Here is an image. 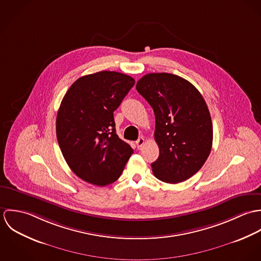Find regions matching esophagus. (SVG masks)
Segmentation results:
<instances>
[{"mask_svg":"<svg viewBox=\"0 0 261 261\" xmlns=\"http://www.w3.org/2000/svg\"><path fill=\"white\" fill-rule=\"evenodd\" d=\"M136 144H137V147H138L139 149H141V148L145 145V139H144V138H140V139L136 142Z\"/></svg>","mask_w":261,"mask_h":261,"instance_id":"obj_1","label":"esophagus"}]
</instances>
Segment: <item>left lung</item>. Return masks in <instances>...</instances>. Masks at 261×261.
Segmentation results:
<instances>
[{"instance_id":"1","label":"left lung","mask_w":261,"mask_h":261,"mask_svg":"<svg viewBox=\"0 0 261 261\" xmlns=\"http://www.w3.org/2000/svg\"><path fill=\"white\" fill-rule=\"evenodd\" d=\"M136 88L155 117L160 154L150 165L153 175L169 184L186 181L203 167L212 148V120L203 96L188 80L171 73L146 74Z\"/></svg>"}]
</instances>
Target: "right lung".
Returning <instances> with one entry per match:
<instances>
[{
	"label": "right lung",
	"instance_id": "right-lung-1",
	"mask_svg": "<svg viewBox=\"0 0 261 261\" xmlns=\"http://www.w3.org/2000/svg\"><path fill=\"white\" fill-rule=\"evenodd\" d=\"M135 82L115 71L85 75L69 87L61 101L57 141L69 168L87 183L112 184L134 152L116 135L113 112Z\"/></svg>",
	"mask_w": 261,
	"mask_h": 261
}]
</instances>
